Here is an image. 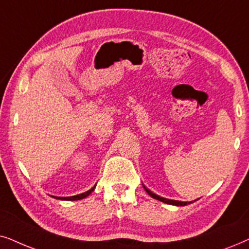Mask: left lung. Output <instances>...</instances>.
Returning a JSON list of instances; mask_svg holds the SVG:
<instances>
[{
	"mask_svg": "<svg viewBox=\"0 0 249 249\" xmlns=\"http://www.w3.org/2000/svg\"><path fill=\"white\" fill-rule=\"evenodd\" d=\"M143 188H144V190L148 192V195L150 197H152V198H155V199H157V200H159V201H163V203H165V204H170V205H175V206H185V205H189L190 203H192V201H178V200H172V199H166V198H163V197H160V196H158V195H155L154 192H151L150 190H149V189H147L143 185ZM196 200H198V199H196Z\"/></svg>",
	"mask_w": 249,
	"mask_h": 249,
	"instance_id": "8db88e82",
	"label": "left lung"
}]
</instances>
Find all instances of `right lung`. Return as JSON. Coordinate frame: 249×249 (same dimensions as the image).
<instances>
[{
	"mask_svg": "<svg viewBox=\"0 0 249 249\" xmlns=\"http://www.w3.org/2000/svg\"><path fill=\"white\" fill-rule=\"evenodd\" d=\"M94 188H95V185L92 189H90V190H89V191L84 192V194L76 195V196H71V197H55V198H57V199H62V200H79V199H83V198L88 197L89 195H90L91 192L94 190Z\"/></svg>",
	"mask_w": 249,
	"mask_h": 249,
	"instance_id": "right-lung-1",
	"label": "right lung"
}]
</instances>
